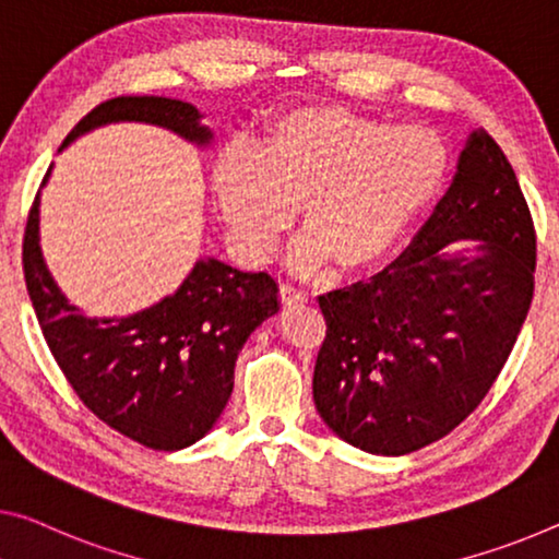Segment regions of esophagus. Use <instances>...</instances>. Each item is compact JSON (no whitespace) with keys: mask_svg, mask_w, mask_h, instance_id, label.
Here are the masks:
<instances>
[{"mask_svg":"<svg viewBox=\"0 0 559 559\" xmlns=\"http://www.w3.org/2000/svg\"><path fill=\"white\" fill-rule=\"evenodd\" d=\"M280 297H282V302H285V305H302L309 299L305 289L289 285V282H285V285L280 287Z\"/></svg>","mask_w":559,"mask_h":559,"instance_id":"esophagus-1","label":"esophagus"}]
</instances>
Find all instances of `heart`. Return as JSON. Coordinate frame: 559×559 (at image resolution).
<instances>
[{"label": "heart", "instance_id": "b5f03b06", "mask_svg": "<svg viewBox=\"0 0 559 559\" xmlns=\"http://www.w3.org/2000/svg\"><path fill=\"white\" fill-rule=\"evenodd\" d=\"M448 150L415 124L390 127L340 107L274 117L260 142H231L212 167V192L235 242L262 260L299 204V267L380 262L440 192Z\"/></svg>", "mask_w": 559, "mask_h": 559}]
</instances>
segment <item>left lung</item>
Returning a JSON list of instances; mask_svg holds the SVG:
<instances>
[{"instance_id":"obj_1","label":"left lung","mask_w":559,"mask_h":559,"mask_svg":"<svg viewBox=\"0 0 559 559\" xmlns=\"http://www.w3.org/2000/svg\"><path fill=\"white\" fill-rule=\"evenodd\" d=\"M535 289V227L514 169L472 130L448 192L397 260L320 297L312 394L352 448L400 457L465 419L500 374Z\"/></svg>"}]
</instances>
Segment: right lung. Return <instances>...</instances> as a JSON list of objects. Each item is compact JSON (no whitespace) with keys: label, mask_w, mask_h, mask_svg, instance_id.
<instances>
[{"label":"right lung","mask_w":559,"mask_h":559,"mask_svg":"<svg viewBox=\"0 0 559 559\" xmlns=\"http://www.w3.org/2000/svg\"><path fill=\"white\" fill-rule=\"evenodd\" d=\"M202 119V111L182 99L115 97L80 119L59 152L117 122L162 127L197 150H210L214 132ZM39 204L41 192L24 231V280L51 355L74 392L102 423L144 448L171 452L202 440L231 397L239 349L280 312L277 282L267 272L200 257L182 285L159 302L124 317H87L47 267Z\"/></svg>","instance_id":"add662e5"}]
</instances>
